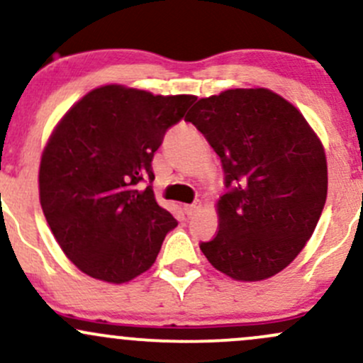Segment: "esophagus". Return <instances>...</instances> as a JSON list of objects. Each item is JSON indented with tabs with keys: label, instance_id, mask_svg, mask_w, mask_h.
Here are the masks:
<instances>
[{
	"label": "esophagus",
	"instance_id": "1",
	"mask_svg": "<svg viewBox=\"0 0 363 363\" xmlns=\"http://www.w3.org/2000/svg\"><path fill=\"white\" fill-rule=\"evenodd\" d=\"M198 208H200V203H191V205H184V212L188 217H191V215L196 212Z\"/></svg>",
	"mask_w": 363,
	"mask_h": 363
}]
</instances>
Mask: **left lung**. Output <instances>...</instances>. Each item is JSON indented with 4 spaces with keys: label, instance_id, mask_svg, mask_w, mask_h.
Returning a JSON list of instances; mask_svg holds the SVG:
<instances>
[{
    "label": "left lung",
    "instance_id": "obj_1",
    "mask_svg": "<svg viewBox=\"0 0 363 363\" xmlns=\"http://www.w3.org/2000/svg\"><path fill=\"white\" fill-rule=\"evenodd\" d=\"M186 121L220 157L225 175L218 233L200 242L203 255L236 281L276 276L303 250L324 210L320 141L291 103L264 87L201 98Z\"/></svg>",
    "mask_w": 363,
    "mask_h": 363
}]
</instances>
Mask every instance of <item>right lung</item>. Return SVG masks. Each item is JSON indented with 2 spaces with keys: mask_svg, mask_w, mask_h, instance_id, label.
<instances>
[{
  "mask_svg": "<svg viewBox=\"0 0 363 363\" xmlns=\"http://www.w3.org/2000/svg\"><path fill=\"white\" fill-rule=\"evenodd\" d=\"M194 99L103 86L53 130L39 198L60 248L87 276L122 284L155 264L177 220L155 200L151 162Z\"/></svg>",
  "mask_w": 363,
  "mask_h": 363,
  "instance_id": "right-lung-1",
  "label": "right lung"
}]
</instances>
